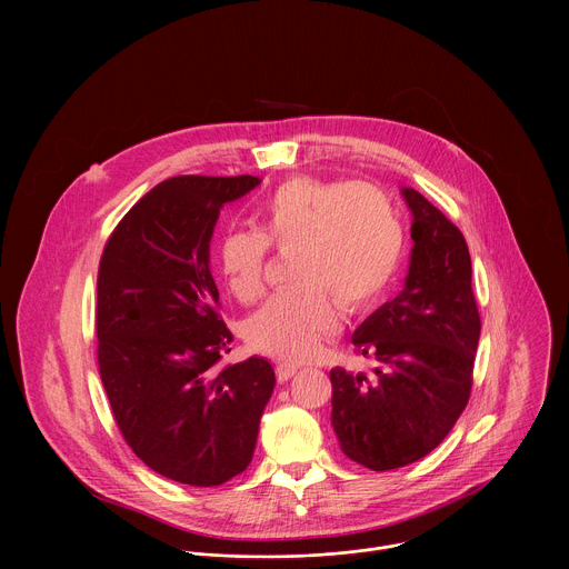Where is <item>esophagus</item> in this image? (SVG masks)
Wrapping results in <instances>:
<instances>
[{"instance_id": "1", "label": "esophagus", "mask_w": 569, "mask_h": 569, "mask_svg": "<svg viewBox=\"0 0 569 569\" xmlns=\"http://www.w3.org/2000/svg\"><path fill=\"white\" fill-rule=\"evenodd\" d=\"M296 372H298V366H293V363H278V366H276V377H278L280 383H282V381H289Z\"/></svg>"}]
</instances>
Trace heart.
Returning a JSON list of instances; mask_svg holds the SVG:
<instances>
[{
    "label": "heart",
    "mask_w": 569,
    "mask_h": 569,
    "mask_svg": "<svg viewBox=\"0 0 569 569\" xmlns=\"http://www.w3.org/2000/svg\"><path fill=\"white\" fill-rule=\"evenodd\" d=\"M258 230L234 228L217 247L230 293L251 302L262 293L269 244L293 251L296 289L276 293L244 322L251 348L284 359L313 357L339 325V305L375 307L397 280L406 234L392 199L366 181L293 177L256 210Z\"/></svg>",
    "instance_id": "b5f03b06"
}]
</instances>
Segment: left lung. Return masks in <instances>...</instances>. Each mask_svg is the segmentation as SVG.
<instances>
[{
  "instance_id": "obj_1",
  "label": "left lung",
  "mask_w": 569,
  "mask_h": 569,
  "mask_svg": "<svg viewBox=\"0 0 569 569\" xmlns=\"http://www.w3.org/2000/svg\"><path fill=\"white\" fill-rule=\"evenodd\" d=\"M403 291L352 335L372 377L330 370V422L341 451L372 471L411 465L433 451L469 403L480 313L462 232L418 190Z\"/></svg>"
}]
</instances>
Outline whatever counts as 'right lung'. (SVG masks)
Returning a JSON list of instances; mask_svg holds the SVG:
<instances>
[{"label": "right lung", "mask_w": 569, "mask_h": 569, "mask_svg": "<svg viewBox=\"0 0 569 569\" xmlns=\"http://www.w3.org/2000/svg\"><path fill=\"white\" fill-rule=\"evenodd\" d=\"M258 177L181 174L116 226L98 267V368L133 453L179 485L219 487L251 462L276 375L249 357L217 368L232 332L219 313L210 241L226 203Z\"/></svg>", "instance_id": "add662e5"}]
</instances>
